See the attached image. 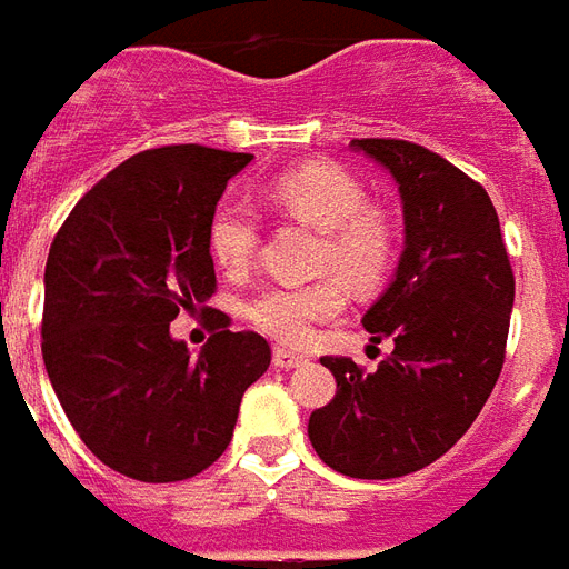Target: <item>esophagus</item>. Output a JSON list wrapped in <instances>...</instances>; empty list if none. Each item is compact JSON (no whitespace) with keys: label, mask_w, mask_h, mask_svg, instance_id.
Listing matches in <instances>:
<instances>
[{"label":"esophagus","mask_w":569,"mask_h":569,"mask_svg":"<svg viewBox=\"0 0 569 569\" xmlns=\"http://www.w3.org/2000/svg\"><path fill=\"white\" fill-rule=\"evenodd\" d=\"M307 356L305 352H292V349H283V347H277L273 349V365H277V368H283V370H289V368H301V365H307Z\"/></svg>","instance_id":"1"}]
</instances>
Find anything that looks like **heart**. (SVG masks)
<instances>
[{
    "instance_id": "heart-1",
    "label": "heart",
    "mask_w": 569,
    "mask_h": 569,
    "mask_svg": "<svg viewBox=\"0 0 569 569\" xmlns=\"http://www.w3.org/2000/svg\"><path fill=\"white\" fill-rule=\"evenodd\" d=\"M264 196L277 210L322 231L319 268L338 271L356 289H373L389 277L398 229L386 210L365 204V187L347 168L310 162L280 174ZM208 247L226 273L247 271L259 247L256 213L238 201L220 204L210 217ZM343 305L347 292L338 277H319L313 283L268 286L247 305V319L280 343H301L317 322L340 317Z\"/></svg>"
}]
</instances>
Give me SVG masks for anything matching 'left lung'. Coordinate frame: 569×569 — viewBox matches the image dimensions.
<instances>
[{
    "mask_svg": "<svg viewBox=\"0 0 569 569\" xmlns=\"http://www.w3.org/2000/svg\"><path fill=\"white\" fill-rule=\"evenodd\" d=\"M389 168L403 204V252L361 326L391 340L377 370L319 359L338 382L307 435L331 470L395 479L449 452L473 425L503 368L516 277L488 192L413 141L356 138Z\"/></svg>",
    "mask_w": 569,
    "mask_h": 569,
    "instance_id": "8db88e82",
    "label": "left lung"
}]
</instances>
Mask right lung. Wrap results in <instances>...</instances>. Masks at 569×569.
<instances>
[{
  "label": "right lung",
  "instance_id": "obj_1",
  "mask_svg": "<svg viewBox=\"0 0 569 569\" xmlns=\"http://www.w3.org/2000/svg\"><path fill=\"white\" fill-rule=\"evenodd\" d=\"M250 153L201 144L144 150L104 174L50 243L41 356L92 456L141 482L199 477L226 452L243 391L271 365L256 331L192 356L171 338L180 310L217 292L208 226Z\"/></svg>",
  "mask_w": 569,
  "mask_h": 569
}]
</instances>
